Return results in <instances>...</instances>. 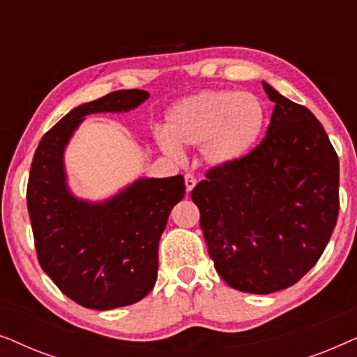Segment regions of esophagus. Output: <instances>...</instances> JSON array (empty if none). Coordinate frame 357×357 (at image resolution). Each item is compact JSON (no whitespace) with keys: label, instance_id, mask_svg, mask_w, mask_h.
<instances>
[{"label":"esophagus","instance_id":"esophagus-1","mask_svg":"<svg viewBox=\"0 0 357 357\" xmlns=\"http://www.w3.org/2000/svg\"><path fill=\"white\" fill-rule=\"evenodd\" d=\"M195 185H197V178H195V175L193 174H185V187H187L188 193L192 192Z\"/></svg>","mask_w":357,"mask_h":357}]
</instances>
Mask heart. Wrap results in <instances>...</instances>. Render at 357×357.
<instances>
[{
    "instance_id": "b5f03b06",
    "label": "heart",
    "mask_w": 357,
    "mask_h": 357,
    "mask_svg": "<svg viewBox=\"0 0 357 357\" xmlns=\"http://www.w3.org/2000/svg\"><path fill=\"white\" fill-rule=\"evenodd\" d=\"M265 119V107L255 94L203 91L169 110L159 144L170 154L177 153V146L202 144L203 159L208 164L227 165L255 146Z\"/></svg>"
}]
</instances>
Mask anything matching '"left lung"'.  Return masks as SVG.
Masks as SVG:
<instances>
[{"mask_svg": "<svg viewBox=\"0 0 357 357\" xmlns=\"http://www.w3.org/2000/svg\"><path fill=\"white\" fill-rule=\"evenodd\" d=\"M266 136L192 190L208 253L229 286L270 294L319 261L340 211V162L315 115L263 82Z\"/></svg>", "mask_w": 357, "mask_h": 357, "instance_id": "1", "label": "left lung"}]
</instances>
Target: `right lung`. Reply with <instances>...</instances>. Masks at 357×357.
<instances>
[{
	"instance_id": "add662e5",
	"label": "right lung",
	"mask_w": 357,
	"mask_h": 357,
	"mask_svg": "<svg viewBox=\"0 0 357 357\" xmlns=\"http://www.w3.org/2000/svg\"><path fill=\"white\" fill-rule=\"evenodd\" d=\"M148 97L123 89L76 107L43 135L33 154L27 209L38 263L86 309H116L149 294L158 280L159 238L183 198L185 180L139 178L109 202L86 203L68 192L63 151L86 115L131 110Z\"/></svg>"
}]
</instances>
